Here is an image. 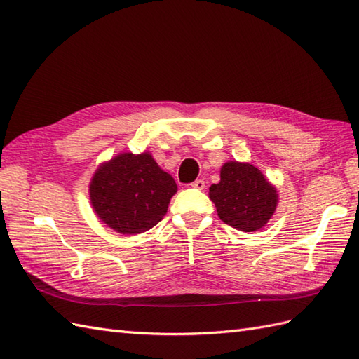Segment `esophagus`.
Returning <instances> with one entry per match:
<instances>
[{
    "label": "esophagus",
    "instance_id": "1",
    "mask_svg": "<svg viewBox=\"0 0 359 359\" xmlns=\"http://www.w3.org/2000/svg\"><path fill=\"white\" fill-rule=\"evenodd\" d=\"M191 187H195L198 190H204L205 189V181L204 180H196L194 184H191Z\"/></svg>",
    "mask_w": 359,
    "mask_h": 359
}]
</instances>
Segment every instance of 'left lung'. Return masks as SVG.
<instances>
[{
    "mask_svg": "<svg viewBox=\"0 0 359 359\" xmlns=\"http://www.w3.org/2000/svg\"><path fill=\"white\" fill-rule=\"evenodd\" d=\"M208 190L219 219L245 233L264 229L278 204L277 189L250 163H224L221 181Z\"/></svg>",
    "mask_w": 359,
    "mask_h": 359,
    "instance_id": "obj_1",
    "label": "left lung"
}]
</instances>
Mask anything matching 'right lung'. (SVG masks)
<instances>
[{
  "label": "right lung",
  "instance_id": "right-lung-1",
  "mask_svg": "<svg viewBox=\"0 0 359 359\" xmlns=\"http://www.w3.org/2000/svg\"><path fill=\"white\" fill-rule=\"evenodd\" d=\"M177 182L151 152H121L102 163L90 182V201L100 222L120 234L151 230L168 213Z\"/></svg>",
  "mask_w": 359,
  "mask_h": 359
}]
</instances>
